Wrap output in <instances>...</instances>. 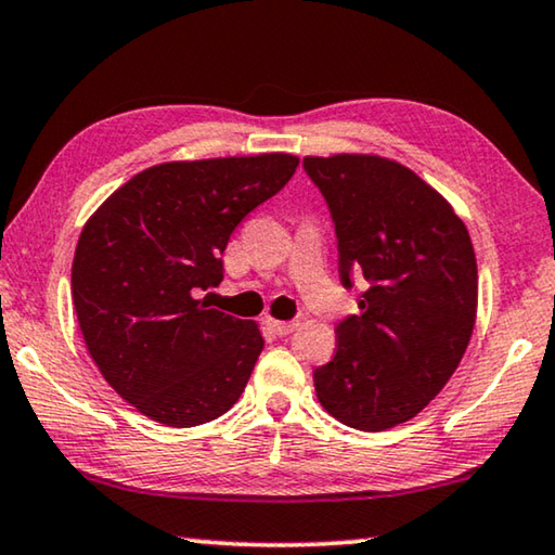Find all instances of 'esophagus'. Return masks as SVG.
<instances>
[{
	"instance_id": "esophagus-1",
	"label": "esophagus",
	"mask_w": 555,
	"mask_h": 555,
	"mask_svg": "<svg viewBox=\"0 0 555 555\" xmlns=\"http://www.w3.org/2000/svg\"><path fill=\"white\" fill-rule=\"evenodd\" d=\"M263 323L269 325V331H274L276 336H288L296 328V323H288V321H276L274 315H263Z\"/></svg>"
}]
</instances>
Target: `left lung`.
Masks as SVG:
<instances>
[{
	"instance_id": "left-lung-1",
	"label": "left lung",
	"mask_w": 555,
	"mask_h": 555,
	"mask_svg": "<svg viewBox=\"0 0 555 555\" xmlns=\"http://www.w3.org/2000/svg\"><path fill=\"white\" fill-rule=\"evenodd\" d=\"M328 202L343 286H365L358 315L336 325V356L315 367L328 415L383 433L444 388L477 321V257L439 192L398 160L340 153L304 157Z\"/></svg>"
}]
</instances>
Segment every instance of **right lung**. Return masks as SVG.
<instances>
[{
  "instance_id": "1",
  "label": "right lung",
  "mask_w": 555,
  "mask_h": 555,
  "mask_svg": "<svg viewBox=\"0 0 555 555\" xmlns=\"http://www.w3.org/2000/svg\"><path fill=\"white\" fill-rule=\"evenodd\" d=\"M298 157L261 153L147 167L78 236L72 298L105 383L167 427L240 400L263 348L259 325L209 309L236 224L292 180Z\"/></svg>"
}]
</instances>
